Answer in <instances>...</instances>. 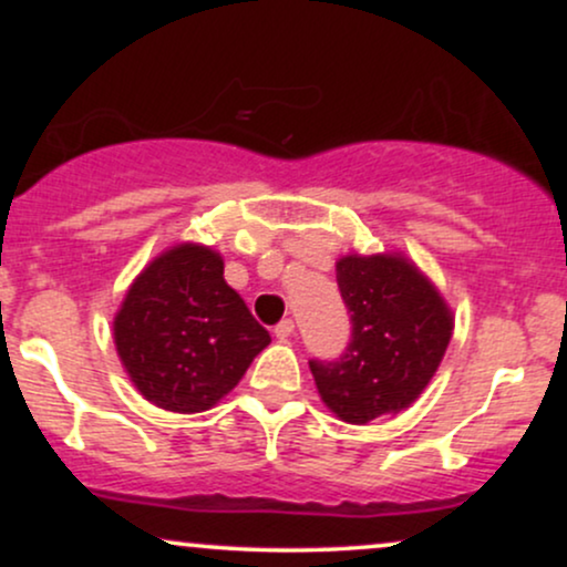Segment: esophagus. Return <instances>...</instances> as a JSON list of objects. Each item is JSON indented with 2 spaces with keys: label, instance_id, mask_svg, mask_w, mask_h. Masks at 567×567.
<instances>
[{
  "label": "esophagus",
  "instance_id": "34e87169",
  "mask_svg": "<svg viewBox=\"0 0 567 567\" xmlns=\"http://www.w3.org/2000/svg\"><path fill=\"white\" fill-rule=\"evenodd\" d=\"M292 330H296V322L292 320H282L275 328V336L279 338V341H285V338H290L292 336Z\"/></svg>",
  "mask_w": 567,
  "mask_h": 567
}]
</instances>
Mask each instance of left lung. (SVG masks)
Instances as JSON below:
<instances>
[{"label":"left lung","instance_id":"1","mask_svg":"<svg viewBox=\"0 0 567 567\" xmlns=\"http://www.w3.org/2000/svg\"><path fill=\"white\" fill-rule=\"evenodd\" d=\"M336 279L351 343L341 360L309 362L320 400L347 424L402 413L437 373L453 309L405 252H349L336 261Z\"/></svg>","mask_w":567,"mask_h":567}]
</instances>
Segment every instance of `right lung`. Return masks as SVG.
Segmentation results:
<instances>
[{
	"instance_id": "1",
	"label": "right lung",
	"mask_w": 567,
	"mask_h": 567,
	"mask_svg": "<svg viewBox=\"0 0 567 567\" xmlns=\"http://www.w3.org/2000/svg\"><path fill=\"white\" fill-rule=\"evenodd\" d=\"M114 347L133 386L171 413H202L243 381L271 343L210 245L178 243L130 282L114 315Z\"/></svg>"
}]
</instances>
